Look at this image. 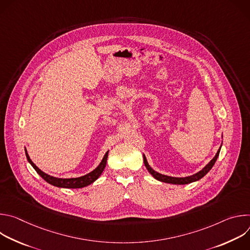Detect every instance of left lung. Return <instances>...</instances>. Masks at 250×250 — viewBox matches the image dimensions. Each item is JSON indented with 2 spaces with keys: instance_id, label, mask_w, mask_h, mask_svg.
Returning <instances> with one entry per match:
<instances>
[{
  "instance_id": "1",
  "label": "left lung",
  "mask_w": 250,
  "mask_h": 250,
  "mask_svg": "<svg viewBox=\"0 0 250 250\" xmlns=\"http://www.w3.org/2000/svg\"><path fill=\"white\" fill-rule=\"evenodd\" d=\"M221 148H222V146L221 147L219 148L217 154L215 155V157H213L202 170H200L199 172L191 175V176H187V177H172V176H168V175H163L161 173H158L156 172L155 170H153L150 165L148 164L147 162V159L146 157V155L144 154V162H145V165L147 169V171L153 176V178H155L156 180L160 181V182H165V183H169V184H175V185H185V184H189V183H192V182H196L198 180H200L201 178H203L211 168L212 166L215 165L218 157H219V154H220V151H221Z\"/></svg>"
}]
</instances>
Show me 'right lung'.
Masks as SVG:
<instances>
[{
  "label": "right lung",
  "mask_w": 250,
  "mask_h": 250,
  "mask_svg": "<svg viewBox=\"0 0 250 250\" xmlns=\"http://www.w3.org/2000/svg\"><path fill=\"white\" fill-rule=\"evenodd\" d=\"M24 150H25V156L27 158V161L33 167V169L38 172V174H40V176L42 178H43V179L47 183H49L50 185H53V186L58 187V188H66V189L83 188V187L89 186L90 184L94 183L98 179V178L101 176V174L103 173V171L105 167V164H106V158H108V153H109V151H106L105 154L104 155L101 163L98 165V167L95 168L90 173L84 175V176L77 177V178H57V177L50 176V175L44 173L43 171H42L37 165H35L31 161V159H30V157H29L25 148H24Z\"/></svg>",
  "instance_id": "obj_1"
}]
</instances>
